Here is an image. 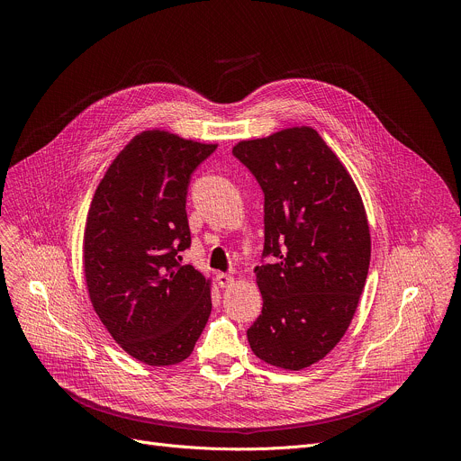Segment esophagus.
I'll return each instance as SVG.
<instances>
[{"label":"esophagus","mask_w":461,"mask_h":461,"mask_svg":"<svg viewBox=\"0 0 461 461\" xmlns=\"http://www.w3.org/2000/svg\"><path fill=\"white\" fill-rule=\"evenodd\" d=\"M217 283H219L221 288H228V286H231L235 283V279L230 274H219L217 276Z\"/></svg>","instance_id":"esophagus-1"}]
</instances>
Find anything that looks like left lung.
<instances>
[{"instance_id": "obj_1", "label": "left lung", "mask_w": 461, "mask_h": 461, "mask_svg": "<svg viewBox=\"0 0 461 461\" xmlns=\"http://www.w3.org/2000/svg\"><path fill=\"white\" fill-rule=\"evenodd\" d=\"M233 155L265 191V255L255 268L262 313L248 328L265 363L303 370L341 341L370 265V230L359 189L313 127L240 140Z\"/></svg>"}]
</instances>
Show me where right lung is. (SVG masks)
I'll return each mask as SVG.
<instances>
[{
    "instance_id": "add662e5",
    "label": "right lung",
    "mask_w": 461,
    "mask_h": 461,
    "mask_svg": "<svg viewBox=\"0 0 461 461\" xmlns=\"http://www.w3.org/2000/svg\"><path fill=\"white\" fill-rule=\"evenodd\" d=\"M215 149L166 129L142 131L111 162L87 212L91 304L120 348L151 366L187 359L212 313V279L176 257L191 244V173Z\"/></svg>"
}]
</instances>
